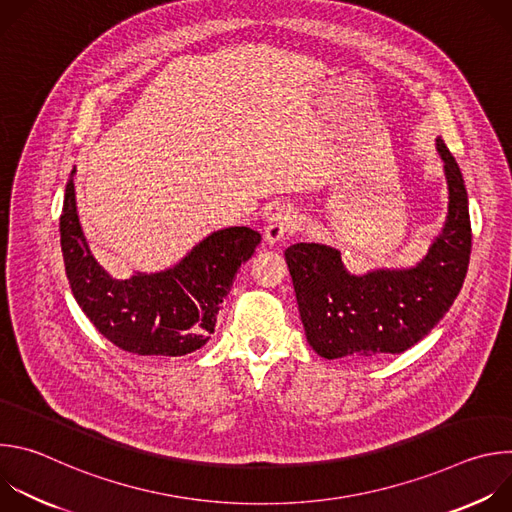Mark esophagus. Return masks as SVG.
Instances as JSON below:
<instances>
[{
	"mask_svg": "<svg viewBox=\"0 0 512 512\" xmlns=\"http://www.w3.org/2000/svg\"><path fill=\"white\" fill-rule=\"evenodd\" d=\"M298 210L291 204H279L267 221L265 239L269 245H277L285 237L294 235L298 231Z\"/></svg>",
	"mask_w": 512,
	"mask_h": 512,
	"instance_id": "1",
	"label": "esophagus"
}]
</instances>
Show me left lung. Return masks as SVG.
<instances>
[{
    "label": "left lung",
    "instance_id": "left-lung-1",
    "mask_svg": "<svg viewBox=\"0 0 512 512\" xmlns=\"http://www.w3.org/2000/svg\"><path fill=\"white\" fill-rule=\"evenodd\" d=\"M437 152L450 188L448 223L417 267L356 277L332 247H287L302 324L320 356L371 358L405 352L431 332L458 298L472 251L468 194L444 139H437Z\"/></svg>",
    "mask_w": 512,
    "mask_h": 512
}]
</instances>
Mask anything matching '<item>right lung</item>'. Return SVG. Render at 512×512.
Here are the masks:
<instances>
[{
  "mask_svg": "<svg viewBox=\"0 0 512 512\" xmlns=\"http://www.w3.org/2000/svg\"><path fill=\"white\" fill-rule=\"evenodd\" d=\"M259 241L247 227L216 231L174 269L119 281L93 257L79 225L72 176L66 182L60 245L72 296L107 340L133 354L184 356L202 348L237 269Z\"/></svg>",
  "mask_w": 512,
  "mask_h": 512,
  "instance_id": "add662e5",
  "label": "right lung"
}]
</instances>
